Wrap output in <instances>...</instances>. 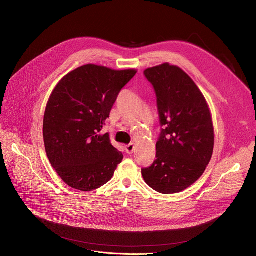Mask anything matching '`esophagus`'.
<instances>
[{
    "mask_svg": "<svg viewBox=\"0 0 256 256\" xmlns=\"http://www.w3.org/2000/svg\"><path fill=\"white\" fill-rule=\"evenodd\" d=\"M134 143H130V144H128V145L126 146V152L128 154L134 153Z\"/></svg>",
    "mask_w": 256,
    "mask_h": 256,
    "instance_id": "obj_1",
    "label": "esophagus"
}]
</instances>
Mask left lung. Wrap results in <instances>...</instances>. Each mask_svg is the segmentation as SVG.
I'll return each mask as SVG.
<instances>
[{
  "instance_id": "left-lung-1",
  "label": "left lung",
  "mask_w": 256,
  "mask_h": 256,
  "mask_svg": "<svg viewBox=\"0 0 256 256\" xmlns=\"http://www.w3.org/2000/svg\"><path fill=\"white\" fill-rule=\"evenodd\" d=\"M157 98L161 130L156 159L142 170L146 184L161 194L180 193L193 184L212 159L214 130L208 104L193 80L170 63L147 68Z\"/></svg>"
}]
</instances>
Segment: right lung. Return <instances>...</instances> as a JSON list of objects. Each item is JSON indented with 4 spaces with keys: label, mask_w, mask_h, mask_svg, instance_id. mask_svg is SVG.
Listing matches in <instances>:
<instances>
[{
    "label": "right lung",
    "mask_w": 256,
    "mask_h": 256,
    "mask_svg": "<svg viewBox=\"0 0 256 256\" xmlns=\"http://www.w3.org/2000/svg\"><path fill=\"white\" fill-rule=\"evenodd\" d=\"M136 74V69L86 64L67 74L53 90L44 115V143L50 164L69 187L96 190L122 161V153L101 130Z\"/></svg>",
    "instance_id": "right-lung-1"
}]
</instances>
